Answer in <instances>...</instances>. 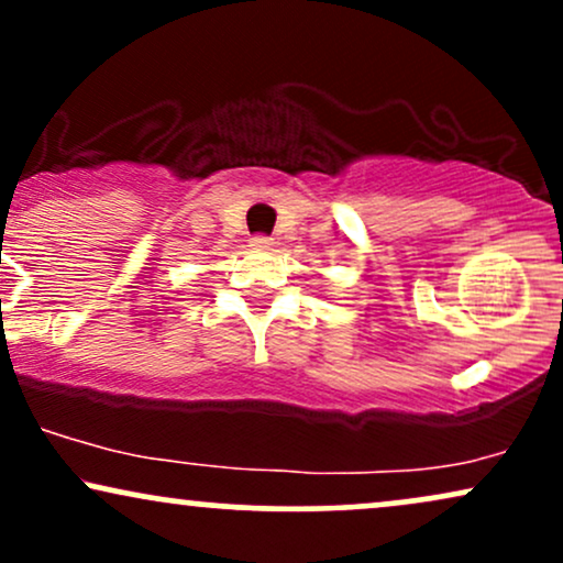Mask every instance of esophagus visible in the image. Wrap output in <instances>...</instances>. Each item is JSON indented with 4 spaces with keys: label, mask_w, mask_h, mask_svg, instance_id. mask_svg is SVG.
<instances>
[{
    "label": "esophagus",
    "mask_w": 563,
    "mask_h": 563,
    "mask_svg": "<svg viewBox=\"0 0 563 563\" xmlns=\"http://www.w3.org/2000/svg\"><path fill=\"white\" fill-rule=\"evenodd\" d=\"M251 245H254L256 251H269V245H273V238H267V235H254V238H251Z\"/></svg>",
    "instance_id": "esophagus-1"
}]
</instances>
